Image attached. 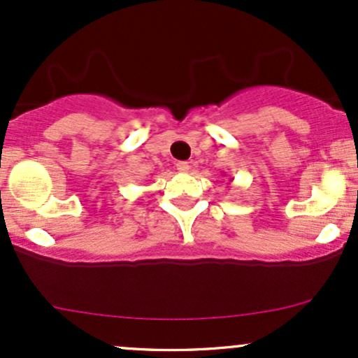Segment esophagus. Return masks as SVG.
I'll return each instance as SVG.
<instances>
[{"instance_id":"esophagus-1","label":"esophagus","mask_w":358,"mask_h":358,"mask_svg":"<svg viewBox=\"0 0 358 358\" xmlns=\"http://www.w3.org/2000/svg\"><path fill=\"white\" fill-rule=\"evenodd\" d=\"M176 170H178L180 173H187V171L190 170V165H188L187 162H178L176 163Z\"/></svg>"}]
</instances>
